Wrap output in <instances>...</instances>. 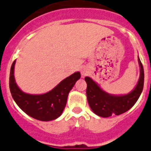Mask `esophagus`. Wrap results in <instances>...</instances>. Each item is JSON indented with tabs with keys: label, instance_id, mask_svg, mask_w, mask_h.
Here are the masks:
<instances>
[{
	"label": "esophagus",
	"instance_id": "esophagus-1",
	"mask_svg": "<svg viewBox=\"0 0 151 151\" xmlns=\"http://www.w3.org/2000/svg\"><path fill=\"white\" fill-rule=\"evenodd\" d=\"M81 73H82V76L83 77L86 76V75L88 74V72H87V70H86V69H82V71H81Z\"/></svg>",
	"mask_w": 151,
	"mask_h": 151
}]
</instances>
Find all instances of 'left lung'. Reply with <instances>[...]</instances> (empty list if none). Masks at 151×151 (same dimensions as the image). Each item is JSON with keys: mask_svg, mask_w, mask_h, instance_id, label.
<instances>
[{"mask_svg": "<svg viewBox=\"0 0 151 151\" xmlns=\"http://www.w3.org/2000/svg\"><path fill=\"white\" fill-rule=\"evenodd\" d=\"M140 77L138 82L131 92L126 95H111L100 88V86L91 78H85L87 83L86 95L88 105L94 113L102 118L111 115H119L126 112L134 106L140 97L144 88V73L142 63L138 57Z\"/></svg>", "mask_w": 151, "mask_h": 151, "instance_id": "left-lung-1", "label": "left lung"}]
</instances>
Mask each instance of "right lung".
I'll return each instance as SVG.
<instances>
[{
    "mask_svg": "<svg viewBox=\"0 0 151 151\" xmlns=\"http://www.w3.org/2000/svg\"><path fill=\"white\" fill-rule=\"evenodd\" d=\"M15 63L16 60L11 65L9 86L17 105L26 114L39 121L49 122L59 118L65 109L69 91L80 78V73L72 74L46 93L32 95L24 92L17 85L14 78Z\"/></svg>",
    "mask_w": 151,
    "mask_h": 151,
    "instance_id": "right-lung-1",
    "label": "right lung"
}]
</instances>
